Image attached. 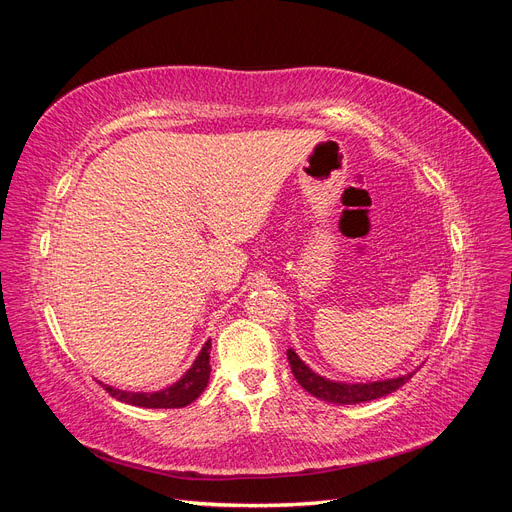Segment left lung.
<instances>
[{
    "label": "left lung",
    "mask_w": 512,
    "mask_h": 512,
    "mask_svg": "<svg viewBox=\"0 0 512 512\" xmlns=\"http://www.w3.org/2000/svg\"><path fill=\"white\" fill-rule=\"evenodd\" d=\"M288 363L294 378L303 386L307 393H312L314 397L329 401V404H337V406H348V404H363V401H371L389 395L397 389L404 386L412 374L399 376L393 380H382V382H369V384H342V382H331L327 378H322L318 374H314L297 354L292 350H288Z\"/></svg>",
    "instance_id": "left-lung-1"
}]
</instances>
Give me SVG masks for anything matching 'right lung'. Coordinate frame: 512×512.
I'll return each mask as SVG.
<instances>
[{
    "mask_svg": "<svg viewBox=\"0 0 512 512\" xmlns=\"http://www.w3.org/2000/svg\"><path fill=\"white\" fill-rule=\"evenodd\" d=\"M209 348H211V342H207L203 350H200L194 365L188 369V374L173 386H168L166 391L149 395V393L117 391V389H111V386H104V389L108 391V395L123 401V404L138 406V408H183L192 404V401L205 391V386L209 382V374H211Z\"/></svg>",
    "mask_w": 512,
    "mask_h": 512,
    "instance_id": "right-lung-1",
    "label": "right lung"
}]
</instances>
